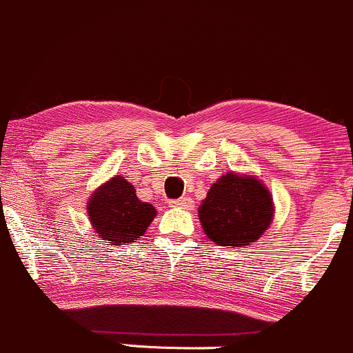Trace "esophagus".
<instances>
[{"mask_svg":"<svg viewBox=\"0 0 353 353\" xmlns=\"http://www.w3.org/2000/svg\"><path fill=\"white\" fill-rule=\"evenodd\" d=\"M194 202L190 197H181L175 199V201H170V208H180V209H192Z\"/></svg>","mask_w":353,"mask_h":353,"instance_id":"34e87169","label":"esophagus"}]
</instances>
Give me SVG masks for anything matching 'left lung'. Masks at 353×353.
Instances as JSON below:
<instances>
[{
  "label": "left lung",
  "instance_id": "obj_1",
  "mask_svg": "<svg viewBox=\"0 0 353 353\" xmlns=\"http://www.w3.org/2000/svg\"><path fill=\"white\" fill-rule=\"evenodd\" d=\"M274 218L273 195L254 175L226 172L199 205V221L212 242L245 247L257 242Z\"/></svg>",
  "mask_w": 353,
  "mask_h": 353
}]
</instances>
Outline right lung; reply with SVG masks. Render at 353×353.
<instances>
[{"instance_id": "1", "label": "right lung", "mask_w": 353, "mask_h": 353, "mask_svg": "<svg viewBox=\"0 0 353 353\" xmlns=\"http://www.w3.org/2000/svg\"><path fill=\"white\" fill-rule=\"evenodd\" d=\"M87 216L94 232L108 245H127L144 235L156 218V209L137 197L130 181L114 175L92 192L87 201Z\"/></svg>"}]
</instances>
